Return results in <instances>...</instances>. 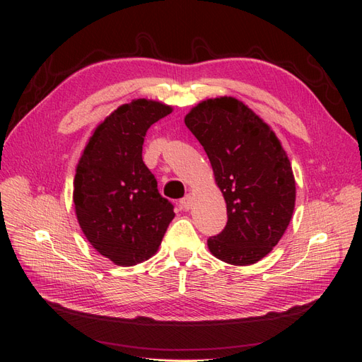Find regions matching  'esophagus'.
<instances>
[{
	"instance_id": "esophagus-1",
	"label": "esophagus",
	"mask_w": 362,
	"mask_h": 362,
	"mask_svg": "<svg viewBox=\"0 0 362 362\" xmlns=\"http://www.w3.org/2000/svg\"><path fill=\"white\" fill-rule=\"evenodd\" d=\"M192 205H193V198L190 194H185L184 198L180 201V206H181V210H184V211L190 210Z\"/></svg>"
}]
</instances>
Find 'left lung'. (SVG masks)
<instances>
[{
    "instance_id": "8db88e82",
    "label": "left lung",
    "mask_w": 362,
    "mask_h": 362,
    "mask_svg": "<svg viewBox=\"0 0 362 362\" xmlns=\"http://www.w3.org/2000/svg\"><path fill=\"white\" fill-rule=\"evenodd\" d=\"M184 122L204 146L226 202V226L208 238V249L228 264H255L278 245L294 211L287 152L275 131L233 96L201 101Z\"/></svg>"
}]
</instances>
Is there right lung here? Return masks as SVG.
I'll list each match as a JSON object with an SVG mask.
<instances>
[{
	"label": "right lung",
	"instance_id": "obj_1",
	"mask_svg": "<svg viewBox=\"0 0 362 362\" xmlns=\"http://www.w3.org/2000/svg\"><path fill=\"white\" fill-rule=\"evenodd\" d=\"M172 110L145 98L117 107L93 129L76 164V221L89 243L116 266L156 255L175 217L141 158L146 131Z\"/></svg>",
	"mask_w": 362,
	"mask_h": 362
}]
</instances>
